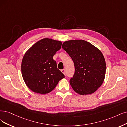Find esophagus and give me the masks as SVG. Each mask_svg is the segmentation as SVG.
Instances as JSON below:
<instances>
[{"label": "esophagus", "mask_w": 127, "mask_h": 127, "mask_svg": "<svg viewBox=\"0 0 127 127\" xmlns=\"http://www.w3.org/2000/svg\"><path fill=\"white\" fill-rule=\"evenodd\" d=\"M61 72H62V73H63L64 75H65V70L64 69L61 70Z\"/></svg>", "instance_id": "34e87169"}]
</instances>
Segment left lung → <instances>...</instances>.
<instances>
[{
  "label": "left lung",
  "instance_id": "obj_1",
  "mask_svg": "<svg viewBox=\"0 0 127 127\" xmlns=\"http://www.w3.org/2000/svg\"><path fill=\"white\" fill-rule=\"evenodd\" d=\"M62 48L74 64L75 73L69 81L74 91L82 95L97 91L104 82L106 74V62L101 52L82 40L65 41Z\"/></svg>",
  "mask_w": 127,
  "mask_h": 127
}]
</instances>
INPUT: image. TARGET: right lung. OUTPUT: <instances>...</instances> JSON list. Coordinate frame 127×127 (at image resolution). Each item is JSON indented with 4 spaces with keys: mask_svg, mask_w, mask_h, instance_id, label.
<instances>
[{
    "mask_svg": "<svg viewBox=\"0 0 127 127\" xmlns=\"http://www.w3.org/2000/svg\"><path fill=\"white\" fill-rule=\"evenodd\" d=\"M61 45L62 42L59 41L42 39L32 45L23 56L22 76L27 86L33 92L41 94L49 93L65 77L53 59Z\"/></svg>",
    "mask_w": 127,
    "mask_h": 127,
    "instance_id": "1",
    "label": "right lung"
}]
</instances>
